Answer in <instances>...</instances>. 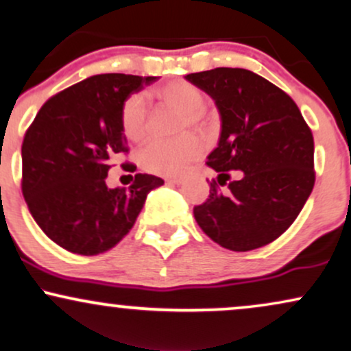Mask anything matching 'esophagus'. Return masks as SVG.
Returning <instances> with one entry per match:
<instances>
[{"label": "esophagus", "instance_id": "34e87169", "mask_svg": "<svg viewBox=\"0 0 351 351\" xmlns=\"http://www.w3.org/2000/svg\"><path fill=\"white\" fill-rule=\"evenodd\" d=\"M167 183H168V184H176V186H180V184H183V178H170V180H167Z\"/></svg>", "mask_w": 351, "mask_h": 351}]
</instances>
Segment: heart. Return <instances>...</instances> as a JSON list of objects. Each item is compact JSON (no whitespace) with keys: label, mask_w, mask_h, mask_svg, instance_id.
<instances>
[{"label":"heart","mask_w":351,"mask_h":351,"mask_svg":"<svg viewBox=\"0 0 351 351\" xmlns=\"http://www.w3.org/2000/svg\"><path fill=\"white\" fill-rule=\"evenodd\" d=\"M154 97L162 105L183 112L178 131L191 128L206 134L210 130V118L206 113V94L188 81H171L154 88ZM149 112L144 97L132 94L126 97L119 110V126L126 139L141 143L147 134ZM202 154V144L196 136L183 134L175 139L152 141L141 152V165L145 171L160 176H180Z\"/></svg>","instance_id":"b5f03b06"}]
</instances>
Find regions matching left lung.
Listing matches in <instances>:
<instances>
[{
  "mask_svg": "<svg viewBox=\"0 0 351 351\" xmlns=\"http://www.w3.org/2000/svg\"><path fill=\"white\" fill-rule=\"evenodd\" d=\"M186 79L214 99L221 118L219 145L207 157L219 176L194 219L230 251L269 245L293 223L314 188L313 132L293 99L252 71L215 68ZM232 169L242 176L227 184Z\"/></svg>",
  "mask_w": 351,
  "mask_h": 351,
  "instance_id": "left-lung-1",
  "label": "left lung"
}]
</instances>
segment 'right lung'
Wrapping results in <instances>:
<instances>
[{
	"instance_id": "add662e5",
	"label": "right lung",
	"mask_w": 351,
	"mask_h": 351,
	"mask_svg": "<svg viewBox=\"0 0 351 351\" xmlns=\"http://www.w3.org/2000/svg\"><path fill=\"white\" fill-rule=\"evenodd\" d=\"M155 76L97 74L43 104L22 143V194L34 220L66 251L95 256L117 246L134 227L150 191L163 184L137 173L130 188L105 183L119 154L126 97Z\"/></svg>"
}]
</instances>
